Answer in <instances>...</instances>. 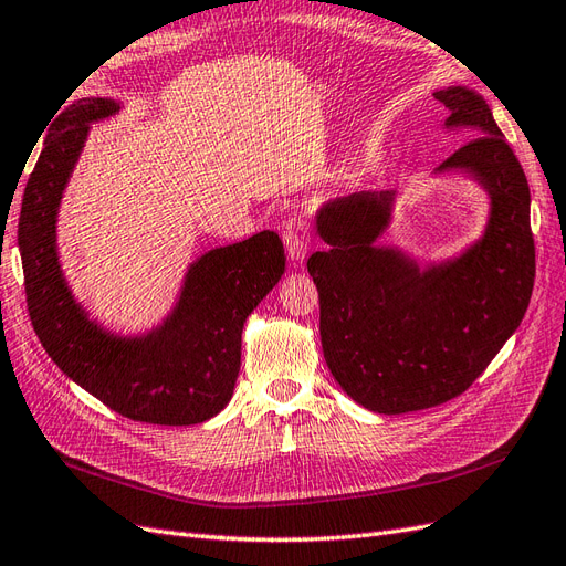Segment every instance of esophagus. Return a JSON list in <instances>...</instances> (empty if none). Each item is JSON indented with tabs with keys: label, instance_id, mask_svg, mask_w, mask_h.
<instances>
[{
	"label": "esophagus",
	"instance_id": "esophagus-1",
	"mask_svg": "<svg viewBox=\"0 0 566 566\" xmlns=\"http://www.w3.org/2000/svg\"><path fill=\"white\" fill-rule=\"evenodd\" d=\"M308 243H311V234H308L306 222H303L301 217H292V220L284 224V249L294 265L306 258Z\"/></svg>",
	"mask_w": 566,
	"mask_h": 566
}]
</instances>
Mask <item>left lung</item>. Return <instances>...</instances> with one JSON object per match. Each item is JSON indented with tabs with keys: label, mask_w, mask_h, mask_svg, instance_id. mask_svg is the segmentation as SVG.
<instances>
[{
	"label": "left lung",
	"mask_w": 566,
	"mask_h": 566,
	"mask_svg": "<svg viewBox=\"0 0 566 566\" xmlns=\"http://www.w3.org/2000/svg\"><path fill=\"white\" fill-rule=\"evenodd\" d=\"M449 109L444 132L469 143L434 169L459 174L488 196V220L467 249L421 263L380 243L395 191H358L323 202L308 258L321 296V342L332 378L375 413L438 407L473 385L524 317L535 277L531 191L481 93L434 91Z\"/></svg>",
	"instance_id": "1"
}]
</instances>
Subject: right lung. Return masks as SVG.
I'll return each mask as SVG.
<instances>
[{"label":"right lung","instance_id":"right-lung-1","mask_svg":"<svg viewBox=\"0 0 566 566\" xmlns=\"http://www.w3.org/2000/svg\"><path fill=\"white\" fill-rule=\"evenodd\" d=\"M122 107L85 97L50 126L19 217L28 313L54 364L105 407L140 423L196 426L234 395L243 323L282 280L284 245L274 231H260L198 255L169 313L140 335L91 317L62 270L56 220L91 124Z\"/></svg>","mask_w":566,"mask_h":566}]
</instances>
